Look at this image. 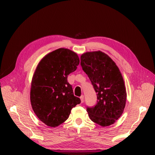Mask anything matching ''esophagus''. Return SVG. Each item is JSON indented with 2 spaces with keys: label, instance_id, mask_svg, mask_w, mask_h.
<instances>
[{
  "label": "esophagus",
  "instance_id": "obj_1",
  "mask_svg": "<svg viewBox=\"0 0 155 155\" xmlns=\"http://www.w3.org/2000/svg\"><path fill=\"white\" fill-rule=\"evenodd\" d=\"M80 99H81V103H82L84 102V97L83 95H82L81 96V97H80Z\"/></svg>",
  "mask_w": 155,
  "mask_h": 155
}]
</instances>
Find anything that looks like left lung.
I'll return each instance as SVG.
<instances>
[{
	"mask_svg": "<svg viewBox=\"0 0 155 155\" xmlns=\"http://www.w3.org/2000/svg\"><path fill=\"white\" fill-rule=\"evenodd\" d=\"M81 65L97 93V104L86 108L90 119L103 127L113 124L121 116L127 99L124 81L119 68L101 51L83 54Z\"/></svg>",
	"mask_w": 155,
	"mask_h": 155,
	"instance_id": "left-lung-1",
	"label": "left lung"
}]
</instances>
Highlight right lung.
<instances>
[{
    "label": "right lung",
    "mask_w": 155,
    "mask_h": 155,
    "mask_svg": "<svg viewBox=\"0 0 155 155\" xmlns=\"http://www.w3.org/2000/svg\"><path fill=\"white\" fill-rule=\"evenodd\" d=\"M79 61L76 53L61 48L46 55L38 65L31 84L30 101L34 113L47 126L63 123L72 108L81 102L68 81Z\"/></svg>",
    "instance_id": "1"
}]
</instances>
